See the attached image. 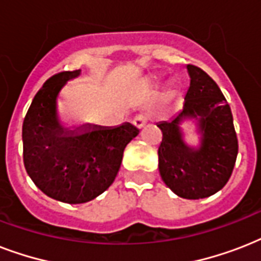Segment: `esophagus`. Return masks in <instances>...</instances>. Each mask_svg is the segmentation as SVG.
<instances>
[{"label": "esophagus", "mask_w": 261, "mask_h": 261, "mask_svg": "<svg viewBox=\"0 0 261 261\" xmlns=\"http://www.w3.org/2000/svg\"><path fill=\"white\" fill-rule=\"evenodd\" d=\"M147 120H149V116H147L146 114H139L134 118V120H133V124H134L137 128H142V127L147 123Z\"/></svg>", "instance_id": "34e87169"}]
</instances>
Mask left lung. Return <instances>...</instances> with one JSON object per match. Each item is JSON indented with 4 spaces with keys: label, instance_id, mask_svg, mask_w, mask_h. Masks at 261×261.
<instances>
[{
    "label": "left lung",
    "instance_id": "obj_1",
    "mask_svg": "<svg viewBox=\"0 0 261 261\" xmlns=\"http://www.w3.org/2000/svg\"><path fill=\"white\" fill-rule=\"evenodd\" d=\"M187 71L191 81L182 110L171 120L157 123L163 131L159 169L177 196L203 199L222 190L230 178L239 142L230 107L214 80L194 65H187ZM187 120H195L198 147L184 139L181 124Z\"/></svg>",
    "mask_w": 261,
    "mask_h": 261
}]
</instances>
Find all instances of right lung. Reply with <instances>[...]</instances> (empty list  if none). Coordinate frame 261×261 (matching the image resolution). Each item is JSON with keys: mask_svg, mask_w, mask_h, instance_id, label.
<instances>
[{"mask_svg": "<svg viewBox=\"0 0 261 261\" xmlns=\"http://www.w3.org/2000/svg\"><path fill=\"white\" fill-rule=\"evenodd\" d=\"M81 70L48 79L34 97L22 123L24 167L47 196L79 204L93 200L114 182L123 151L138 135L130 123L102 127H65L58 115V96Z\"/></svg>", "mask_w": 261, "mask_h": 261, "instance_id": "right-lung-1", "label": "right lung"}]
</instances>
